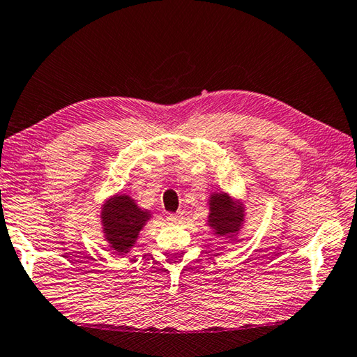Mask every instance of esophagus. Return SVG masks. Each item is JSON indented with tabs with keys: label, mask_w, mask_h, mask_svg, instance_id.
<instances>
[{
	"label": "esophagus",
	"mask_w": 357,
	"mask_h": 357,
	"mask_svg": "<svg viewBox=\"0 0 357 357\" xmlns=\"http://www.w3.org/2000/svg\"><path fill=\"white\" fill-rule=\"evenodd\" d=\"M183 220H185V218L182 215H177V213H175V215H167L169 224H174V226H178V224H182Z\"/></svg>",
	"instance_id": "esophagus-1"
}]
</instances>
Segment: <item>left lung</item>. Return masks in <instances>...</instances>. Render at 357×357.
Wrapping results in <instances>:
<instances>
[{
	"mask_svg": "<svg viewBox=\"0 0 357 357\" xmlns=\"http://www.w3.org/2000/svg\"><path fill=\"white\" fill-rule=\"evenodd\" d=\"M207 204V224L211 232L227 243H234L246 222L245 204L226 191L211 192Z\"/></svg>",
	"mask_w": 357,
	"mask_h": 357,
	"instance_id": "obj_1",
	"label": "left lung"
}]
</instances>
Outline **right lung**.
<instances>
[{"label":"right lung","mask_w":357,"mask_h":357,"mask_svg":"<svg viewBox=\"0 0 357 357\" xmlns=\"http://www.w3.org/2000/svg\"><path fill=\"white\" fill-rule=\"evenodd\" d=\"M152 216V211L141 208L128 195L117 192L106 199L100 210V222L103 238L111 248L112 255L123 257L128 254Z\"/></svg>","instance_id":"right-lung-1"}]
</instances>
